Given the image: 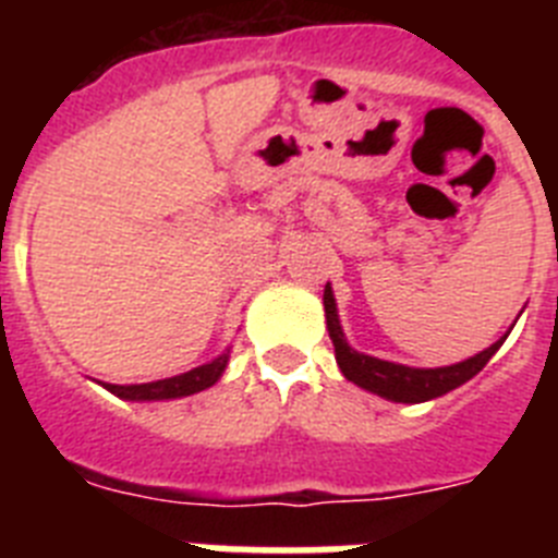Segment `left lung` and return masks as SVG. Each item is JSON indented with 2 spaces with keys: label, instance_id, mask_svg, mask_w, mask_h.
<instances>
[{
  "label": "left lung",
  "instance_id": "8db88e82",
  "mask_svg": "<svg viewBox=\"0 0 558 558\" xmlns=\"http://www.w3.org/2000/svg\"><path fill=\"white\" fill-rule=\"evenodd\" d=\"M324 310H327V329L329 338L335 343V357H338V366L343 372V377L352 379L354 386L366 388V391L379 393V397L393 399V402H427V399H436L441 393L452 391V388L463 386L466 379L475 377L486 363L492 360V354L502 347L500 338L497 343H492L489 349H483L475 357L456 363V366L445 368H411L399 366V363H388V360L368 357V354H360L354 349H349V343L343 340V329H340L338 313H335V299L332 290H324Z\"/></svg>",
  "mask_w": 558,
  "mask_h": 558
}]
</instances>
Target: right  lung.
<instances>
[{
  "instance_id": "add662e5",
  "label": "right lung",
  "mask_w": 558,
  "mask_h": 558,
  "mask_svg": "<svg viewBox=\"0 0 558 558\" xmlns=\"http://www.w3.org/2000/svg\"><path fill=\"white\" fill-rule=\"evenodd\" d=\"M229 354H220L218 360H211L206 366L192 368V372L179 374V377L159 379V383H145V386H106L108 391L117 393L122 399H175V397H190L204 388L215 386L226 368Z\"/></svg>"
}]
</instances>
